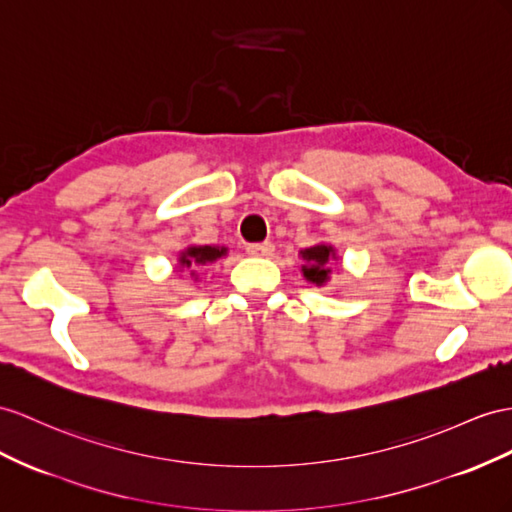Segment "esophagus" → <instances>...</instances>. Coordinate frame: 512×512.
I'll use <instances>...</instances> for the list:
<instances>
[{"mask_svg":"<svg viewBox=\"0 0 512 512\" xmlns=\"http://www.w3.org/2000/svg\"><path fill=\"white\" fill-rule=\"evenodd\" d=\"M246 253L253 257H270L274 253V244L272 242H257V244H248Z\"/></svg>","mask_w":512,"mask_h":512,"instance_id":"esophagus-1","label":"esophagus"}]
</instances>
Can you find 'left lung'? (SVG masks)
<instances>
[{
    "instance_id": "8db88e82",
    "label": "left lung",
    "mask_w": 512,
    "mask_h": 512,
    "mask_svg": "<svg viewBox=\"0 0 512 512\" xmlns=\"http://www.w3.org/2000/svg\"><path fill=\"white\" fill-rule=\"evenodd\" d=\"M303 257H305L307 261H311V266H305V268H303L305 277H307L311 283L322 285L326 279H329L331 268L326 266V264H329V259L333 257V248H331V246L320 244V246L307 248V251L303 253Z\"/></svg>"
}]
</instances>
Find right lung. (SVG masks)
I'll use <instances>...</instances> for the list:
<instances>
[{"label": "right lung", "mask_w": 512, "mask_h": 512, "mask_svg": "<svg viewBox=\"0 0 512 512\" xmlns=\"http://www.w3.org/2000/svg\"><path fill=\"white\" fill-rule=\"evenodd\" d=\"M225 248H216V246H192L186 253H181V266L192 268V274L196 272L194 266H207L216 261L218 257L225 255Z\"/></svg>", "instance_id": "right-lung-1"}]
</instances>
